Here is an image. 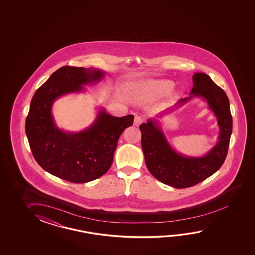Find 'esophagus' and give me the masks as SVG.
Wrapping results in <instances>:
<instances>
[{"instance_id": "1", "label": "esophagus", "mask_w": 255, "mask_h": 255, "mask_svg": "<svg viewBox=\"0 0 255 255\" xmlns=\"http://www.w3.org/2000/svg\"><path fill=\"white\" fill-rule=\"evenodd\" d=\"M142 122H143V119L141 118L140 116H135V120H134V125L135 127H138Z\"/></svg>"}]
</instances>
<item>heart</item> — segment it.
Returning a JSON list of instances; mask_svg holds the SVG:
<instances>
[{
  "instance_id": "obj_1",
  "label": "heart",
  "mask_w": 255,
  "mask_h": 255,
  "mask_svg": "<svg viewBox=\"0 0 255 255\" xmlns=\"http://www.w3.org/2000/svg\"><path fill=\"white\" fill-rule=\"evenodd\" d=\"M173 82L170 80H151L143 84L141 95L138 100L155 99L160 98L170 91L173 87Z\"/></svg>"
}]
</instances>
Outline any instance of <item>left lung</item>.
Segmentation results:
<instances>
[{
	"mask_svg": "<svg viewBox=\"0 0 255 255\" xmlns=\"http://www.w3.org/2000/svg\"><path fill=\"white\" fill-rule=\"evenodd\" d=\"M192 80L190 97L181 98L177 105L182 106L196 97L204 98L209 104L218 120L220 135L218 143L208 154L193 157L175 151L155 120L139 126L146 168L157 180L176 189L192 187L219 170L227 157L233 132V117L226 93L204 73H196Z\"/></svg>",
	"mask_w": 255,
	"mask_h": 255,
	"instance_id": "1",
	"label": "left lung"
}]
</instances>
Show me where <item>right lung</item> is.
<instances>
[{"instance_id":"right-lung-1","label":"right lung","mask_w":255,"mask_h":255,"mask_svg":"<svg viewBox=\"0 0 255 255\" xmlns=\"http://www.w3.org/2000/svg\"><path fill=\"white\" fill-rule=\"evenodd\" d=\"M103 71L63 66L34 93L25 121V133L36 162L55 177L73 183H86L106 173L123 131L133 125L134 116L117 118L104 109L90 128L77 133L65 132L54 124V100L69 93L81 92L83 86L97 83Z\"/></svg>"}]
</instances>
